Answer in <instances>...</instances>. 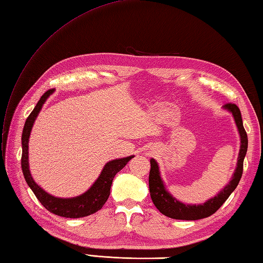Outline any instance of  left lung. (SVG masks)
Segmentation results:
<instances>
[{
	"label": "left lung",
	"instance_id": "1",
	"mask_svg": "<svg viewBox=\"0 0 263 263\" xmlns=\"http://www.w3.org/2000/svg\"><path fill=\"white\" fill-rule=\"evenodd\" d=\"M223 109L231 112L233 118H234L238 135H240L241 144L240 152H238L237 156L236 167L234 173H233V177L230 182L224 186V189H221L215 197L208 199L206 202L199 203V205H191V203H184L178 200L176 197H173L167 191L164 181L161 178L160 167L157 162L154 159H151L148 185L152 201H153L155 207L159 209L160 213L167 216V217L182 220H196L206 218L218 211L219 207L227 200V198L231 196L232 192L235 190L238 182H240L243 173V161L248 151V135L243 127L241 111L236 104L227 103L223 107Z\"/></svg>",
	"mask_w": 263,
	"mask_h": 263
}]
</instances>
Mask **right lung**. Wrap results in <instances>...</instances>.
I'll list each match as a JSON object with an SVG mask.
<instances>
[{"label": "right lung", "mask_w": 263, "mask_h": 263, "mask_svg": "<svg viewBox=\"0 0 263 263\" xmlns=\"http://www.w3.org/2000/svg\"><path fill=\"white\" fill-rule=\"evenodd\" d=\"M54 93V90H48L36 104L32 112L29 115L26 120L25 127L22 130L21 144H22V156H21V167L23 176H25L26 182L30 186V189L37 197V199L42 202V205L50 213L62 216L66 218H80L85 217L97 213L103 207L110 195V188H111L112 180L115 176L129 162L134 155L122 157V159H116L109 161L103 166L100 176L95 181L89 189L84 194L72 197V198H61L55 197L48 192H46L42 186L38 185L30 173L29 168V137L32 130L34 120L42 110L46 100Z\"/></svg>", "instance_id": "1"}]
</instances>
